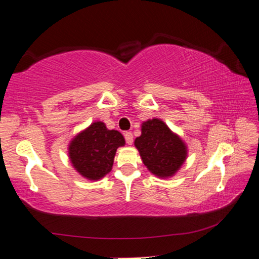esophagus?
Segmentation results:
<instances>
[{
    "label": "esophagus",
    "mask_w": 259,
    "mask_h": 259,
    "mask_svg": "<svg viewBox=\"0 0 259 259\" xmlns=\"http://www.w3.org/2000/svg\"><path fill=\"white\" fill-rule=\"evenodd\" d=\"M124 138H125V142H126V144H128V145H131V144H133L134 136H133V134L130 133V131H126V133L124 134Z\"/></svg>",
    "instance_id": "obj_1"
}]
</instances>
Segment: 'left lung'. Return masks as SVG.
Masks as SVG:
<instances>
[{"label":"left lung","mask_w":259,"mask_h":259,"mask_svg":"<svg viewBox=\"0 0 259 259\" xmlns=\"http://www.w3.org/2000/svg\"><path fill=\"white\" fill-rule=\"evenodd\" d=\"M135 146L148 171L163 179L175 176L188 155L186 143L157 117L143 122Z\"/></svg>","instance_id":"1"}]
</instances>
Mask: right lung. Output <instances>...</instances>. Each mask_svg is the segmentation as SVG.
<instances>
[{"label": "right lung", "instance_id": "add662e5", "mask_svg": "<svg viewBox=\"0 0 259 259\" xmlns=\"http://www.w3.org/2000/svg\"><path fill=\"white\" fill-rule=\"evenodd\" d=\"M124 145L121 133L107 129L102 121H95L69 142L68 159L78 175L96 182L111 172L116 150Z\"/></svg>", "mask_w": 259, "mask_h": 259}]
</instances>
